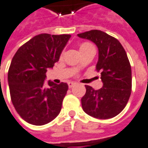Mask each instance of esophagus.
I'll list each match as a JSON object with an SVG mask.
<instances>
[{"label":"esophagus","instance_id":"34e87169","mask_svg":"<svg viewBox=\"0 0 148 148\" xmlns=\"http://www.w3.org/2000/svg\"><path fill=\"white\" fill-rule=\"evenodd\" d=\"M76 84V83H75V82H68V87L71 88L73 87V86H74V85H75Z\"/></svg>","mask_w":148,"mask_h":148}]
</instances>
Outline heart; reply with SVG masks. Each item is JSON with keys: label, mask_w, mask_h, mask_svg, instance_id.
<instances>
[{"label": "heart", "mask_w": 148, "mask_h": 148, "mask_svg": "<svg viewBox=\"0 0 148 148\" xmlns=\"http://www.w3.org/2000/svg\"><path fill=\"white\" fill-rule=\"evenodd\" d=\"M79 48H80V53L83 52V51H88L89 49H94V47L93 45L88 42H82L80 43V46H79Z\"/></svg>", "instance_id": "1"}]
</instances>
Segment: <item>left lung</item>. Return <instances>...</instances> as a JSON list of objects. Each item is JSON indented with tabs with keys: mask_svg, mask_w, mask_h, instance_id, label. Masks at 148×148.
I'll list each match as a JSON object with an SVG mask.
<instances>
[{
	"mask_svg": "<svg viewBox=\"0 0 148 148\" xmlns=\"http://www.w3.org/2000/svg\"><path fill=\"white\" fill-rule=\"evenodd\" d=\"M77 35L97 45L96 69L101 71L103 83L98 90L85 85L86 92L81 98L83 110L96 119L114 118L127 106L131 93V67L126 51L117 38L101 30L92 29Z\"/></svg>",
	"mask_w": 148,
	"mask_h": 148,
	"instance_id": "left-lung-1",
	"label": "left lung"
}]
</instances>
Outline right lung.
Here are the masks:
<instances>
[{"mask_svg": "<svg viewBox=\"0 0 148 148\" xmlns=\"http://www.w3.org/2000/svg\"><path fill=\"white\" fill-rule=\"evenodd\" d=\"M70 34H41L19 47L8 72L11 101L25 122L42 126L60 114L68 85L49 80L44 84L46 72L59 61Z\"/></svg>", "mask_w": 148, "mask_h": 148, "instance_id": "1", "label": "right lung"}]
</instances>
